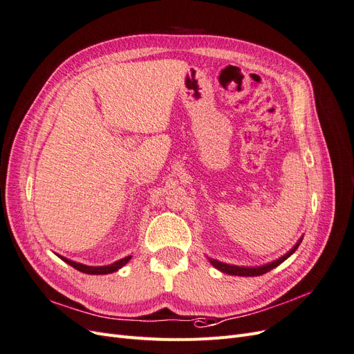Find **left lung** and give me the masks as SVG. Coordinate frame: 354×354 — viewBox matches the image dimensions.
I'll list each match as a JSON object with an SVG mask.
<instances>
[{"instance_id":"1","label":"left lung","mask_w":354,"mask_h":354,"mask_svg":"<svg viewBox=\"0 0 354 354\" xmlns=\"http://www.w3.org/2000/svg\"><path fill=\"white\" fill-rule=\"evenodd\" d=\"M300 243H301V239H300V241H299L297 244L294 245V248L291 250V252H288L287 254L282 256L281 259H278V260H275V261H272V263L265 265V266H260V268H239V266H232V265L221 263V261H218V260H210V261H212V265H213L214 268H218L219 270H222V272H225V273H230V275H238V277H259V275H263V273L272 270L273 268L279 266L283 260H287V259L295 252V250L299 248Z\"/></svg>"}]
</instances>
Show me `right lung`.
<instances>
[{
  "label": "right lung",
  "instance_id": "obj_1",
  "mask_svg": "<svg viewBox=\"0 0 354 354\" xmlns=\"http://www.w3.org/2000/svg\"><path fill=\"white\" fill-rule=\"evenodd\" d=\"M62 257V256H60ZM131 256L124 257V259H120L118 261H115L113 265H109V266H86V265H82V263H76V261H72L66 257H62V260H64L67 265L73 266L75 269H77L79 272H84V273H91V275H106V273H111V272H116L118 269H120L123 265H127L129 261Z\"/></svg>",
  "mask_w": 354,
  "mask_h": 354
}]
</instances>
